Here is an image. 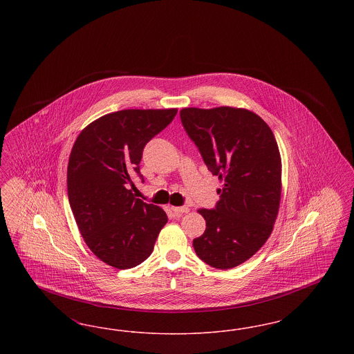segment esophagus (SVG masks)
Wrapping results in <instances>:
<instances>
[{"mask_svg": "<svg viewBox=\"0 0 354 354\" xmlns=\"http://www.w3.org/2000/svg\"><path fill=\"white\" fill-rule=\"evenodd\" d=\"M171 209H172L174 215H176V216H180V215L187 214V212L189 211V209H188V207H172Z\"/></svg>", "mask_w": 354, "mask_h": 354, "instance_id": "esophagus-1", "label": "esophagus"}]
</instances>
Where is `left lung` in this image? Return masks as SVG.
I'll return each mask as SVG.
<instances>
[{"label":"left lung","instance_id":"obj_1","mask_svg":"<svg viewBox=\"0 0 354 354\" xmlns=\"http://www.w3.org/2000/svg\"><path fill=\"white\" fill-rule=\"evenodd\" d=\"M205 166L224 182L215 208H201L205 231L194 239L203 261L230 270L257 252L273 230L281 195V159L270 126L234 107L180 111Z\"/></svg>","mask_w":354,"mask_h":354}]
</instances>
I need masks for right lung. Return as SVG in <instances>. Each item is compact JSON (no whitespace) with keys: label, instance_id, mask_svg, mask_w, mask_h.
Returning a JSON list of instances; mask_svg holds the SVG:
<instances>
[{"label":"right lung","instance_id":"1","mask_svg":"<svg viewBox=\"0 0 354 354\" xmlns=\"http://www.w3.org/2000/svg\"><path fill=\"white\" fill-rule=\"evenodd\" d=\"M178 110H120L90 123L68 158V195L87 247L103 263L134 268L153 251L166 212L135 199L133 175L145 146L165 130Z\"/></svg>","mask_w":354,"mask_h":354}]
</instances>
